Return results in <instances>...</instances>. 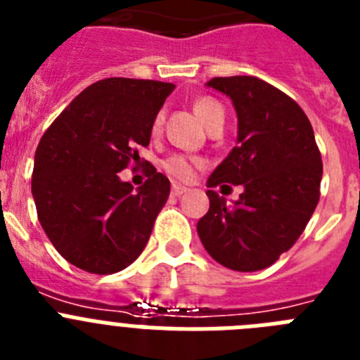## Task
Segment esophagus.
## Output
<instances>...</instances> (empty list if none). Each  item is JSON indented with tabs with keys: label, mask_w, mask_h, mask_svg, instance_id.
Returning <instances> with one entry per match:
<instances>
[{
	"label": "esophagus",
	"mask_w": 360,
	"mask_h": 360,
	"mask_svg": "<svg viewBox=\"0 0 360 360\" xmlns=\"http://www.w3.org/2000/svg\"><path fill=\"white\" fill-rule=\"evenodd\" d=\"M188 192V188L186 186H181V184H172V195H176V198H179V195H183V193Z\"/></svg>",
	"instance_id": "obj_1"
}]
</instances>
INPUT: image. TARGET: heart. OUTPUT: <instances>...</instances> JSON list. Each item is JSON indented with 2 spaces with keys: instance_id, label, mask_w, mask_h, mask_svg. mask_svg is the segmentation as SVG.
<instances>
[{
  "instance_id": "heart-1",
  "label": "heart",
  "mask_w": 360,
  "mask_h": 360,
  "mask_svg": "<svg viewBox=\"0 0 360 360\" xmlns=\"http://www.w3.org/2000/svg\"><path fill=\"white\" fill-rule=\"evenodd\" d=\"M193 110H195V115H198L199 121H201L206 128H210L215 121L224 120L223 106L212 98L198 99V101L193 103ZM161 123L162 114H158L154 120V130H158V128L161 127ZM162 167H165V170H167L172 177H176V179L181 181H188L192 179L195 170L201 168V161H199V159L186 158V155H170L167 161L162 162Z\"/></svg>"
}]
</instances>
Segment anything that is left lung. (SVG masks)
Masks as SVG:
<instances>
[{
    "mask_svg": "<svg viewBox=\"0 0 360 360\" xmlns=\"http://www.w3.org/2000/svg\"><path fill=\"white\" fill-rule=\"evenodd\" d=\"M208 86L232 99L239 145L208 179L210 210L199 219V239L230 270H264L295 245L321 198L314 128L290 96L259 77H214ZM226 182L245 186L233 205L213 190Z\"/></svg>",
    "mask_w": 360,
    "mask_h": 360,
    "instance_id": "left-lung-1",
    "label": "left lung"
}]
</instances>
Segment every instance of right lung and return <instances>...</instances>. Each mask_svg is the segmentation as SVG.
I'll return each mask as SVG.
<instances>
[{
	"mask_svg": "<svg viewBox=\"0 0 360 360\" xmlns=\"http://www.w3.org/2000/svg\"><path fill=\"white\" fill-rule=\"evenodd\" d=\"M172 83L108 77L90 85L46 128L37 145L32 195L46 237L70 264L108 275L136 261L170 195L150 165L134 190L121 170L139 161Z\"/></svg>",
	"mask_w": 360,
	"mask_h": 360,
	"instance_id": "1",
	"label": "right lung"
}]
</instances>
